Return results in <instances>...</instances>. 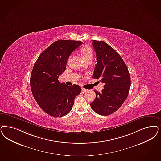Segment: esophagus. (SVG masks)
Segmentation results:
<instances>
[{"instance_id":"1","label":"esophagus","mask_w":161,"mask_h":161,"mask_svg":"<svg viewBox=\"0 0 161 161\" xmlns=\"http://www.w3.org/2000/svg\"><path fill=\"white\" fill-rule=\"evenodd\" d=\"M82 91L84 92V93H86V92H87L89 90H87V89H84V88H82Z\"/></svg>"}]
</instances>
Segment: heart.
I'll return each instance as SVG.
<instances>
[{
  "mask_svg": "<svg viewBox=\"0 0 161 161\" xmlns=\"http://www.w3.org/2000/svg\"><path fill=\"white\" fill-rule=\"evenodd\" d=\"M80 53L83 58V59H87V58H92L93 55V49L92 47L89 45H86L83 47L82 49H81Z\"/></svg>",
  "mask_w": 161,
  "mask_h": 161,
  "instance_id": "heart-1",
  "label": "heart"
}]
</instances>
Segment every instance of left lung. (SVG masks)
<instances>
[{
  "instance_id": "obj_1",
  "label": "left lung",
  "mask_w": 161,
  "mask_h": 161,
  "mask_svg": "<svg viewBox=\"0 0 161 161\" xmlns=\"http://www.w3.org/2000/svg\"><path fill=\"white\" fill-rule=\"evenodd\" d=\"M96 53L93 78L104 84L102 92H95L96 99L90 103L92 109L100 115H109L126 100L131 85L130 75L121 56L105 42L93 40Z\"/></svg>"
}]
</instances>
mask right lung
I'll list each match as a JSON object with an SVG mask.
<instances>
[{"mask_svg":"<svg viewBox=\"0 0 161 161\" xmlns=\"http://www.w3.org/2000/svg\"><path fill=\"white\" fill-rule=\"evenodd\" d=\"M83 42L61 40L56 41L40 54L34 65L30 86L34 98L43 111L53 117H62L71 111L75 97L81 88L77 84L61 83L59 76L66 69L72 52Z\"/></svg>","mask_w":161,"mask_h":161,"instance_id":"obj_1","label":"right lung"}]
</instances>
